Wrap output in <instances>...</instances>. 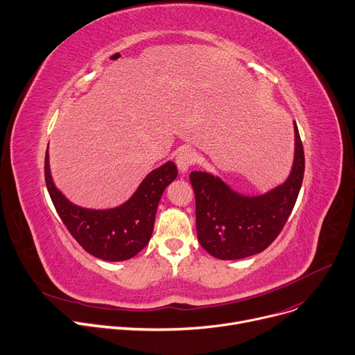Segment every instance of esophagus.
<instances>
[{
  "label": "esophagus",
  "mask_w": 355,
  "mask_h": 355,
  "mask_svg": "<svg viewBox=\"0 0 355 355\" xmlns=\"http://www.w3.org/2000/svg\"><path fill=\"white\" fill-rule=\"evenodd\" d=\"M196 161H197V154L193 150H188V148L181 150L175 158L177 167L180 170V173H182V174L190 170L196 164Z\"/></svg>",
  "instance_id": "1"
}]
</instances>
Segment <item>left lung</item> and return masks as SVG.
<instances>
[{
	"label": "left lung",
	"instance_id": "8db88e82",
	"mask_svg": "<svg viewBox=\"0 0 355 355\" xmlns=\"http://www.w3.org/2000/svg\"><path fill=\"white\" fill-rule=\"evenodd\" d=\"M294 165L288 180L270 193L245 197L218 177L193 171L196 223L201 247L220 259H240L264 251L284 228L304 178V148L297 124Z\"/></svg>",
	"mask_w": 355,
	"mask_h": 355
}]
</instances>
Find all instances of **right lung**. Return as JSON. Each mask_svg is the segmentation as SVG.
<instances>
[{"label": "right lung", "instance_id": "add662e5", "mask_svg": "<svg viewBox=\"0 0 355 355\" xmlns=\"http://www.w3.org/2000/svg\"><path fill=\"white\" fill-rule=\"evenodd\" d=\"M44 173L51 201L69 234L87 252L105 261H124L150 243L159 198L178 174L175 164L168 161L151 171L123 205L88 209L69 202L57 190L50 174L49 151L45 153Z\"/></svg>", "mask_w": 355, "mask_h": 355}]
</instances>
